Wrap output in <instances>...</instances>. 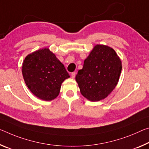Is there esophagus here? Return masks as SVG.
<instances>
[{
    "label": "esophagus",
    "mask_w": 149,
    "mask_h": 149,
    "mask_svg": "<svg viewBox=\"0 0 149 149\" xmlns=\"http://www.w3.org/2000/svg\"><path fill=\"white\" fill-rule=\"evenodd\" d=\"M75 75H76V73H75V72H72V74H71V76H72V77L73 79H74V78H75Z\"/></svg>",
    "instance_id": "obj_1"
}]
</instances>
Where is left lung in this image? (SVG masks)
Here are the masks:
<instances>
[{"instance_id": "1", "label": "left lung", "mask_w": 149, "mask_h": 149, "mask_svg": "<svg viewBox=\"0 0 149 149\" xmlns=\"http://www.w3.org/2000/svg\"><path fill=\"white\" fill-rule=\"evenodd\" d=\"M121 70V61L114 49L97 44L84 60L75 80L82 95L89 101H99L115 89Z\"/></svg>"}]
</instances>
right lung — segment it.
I'll use <instances>...</instances> for the list:
<instances>
[{
    "mask_svg": "<svg viewBox=\"0 0 149 149\" xmlns=\"http://www.w3.org/2000/svg\"><path fill=\"white\" fill-rule=\"evenodd\" d=\"M22 72L30 91L44 101L57 97L62 82L70 77L63 64L46 48L28 54L23 62Z\"/></svg>",
    "mask_w": 149,
    "mask_h": 149,
    "instance_id": "add662e5",
    "label": "right lung"
}]
</instances>
